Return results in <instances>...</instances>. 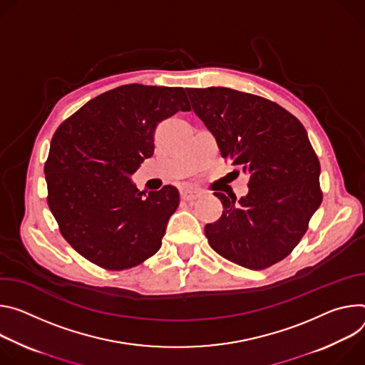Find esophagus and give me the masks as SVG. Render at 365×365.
Wrapping results in <instances>:
<instances>
[{"instance_id": "34e87169", "label": "esophagus", "mask_w": 365, "mask_h": 365, "mask_svg": "<svg viewBox=\"0 0 365 365\" xmlns=\"http://www.w3.org/2000/svg\"><path fill=\"white\" fill-rule=\"evenodd\" d=\"M201 195V191H198L197 188H191V187H187L184 190H181V197L187 201H191V200H195Z\"/></svg>"}]
</instances>
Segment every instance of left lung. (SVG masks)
I'll list each match as a JSON object with an SVG mask.
<instances>
[{
	"label": "left lung",
	"instance_id": "obj_1",
	"mask_svg": "<svg viewBox=\"0 0 365 365\" xmlns=\"http://www.w3.org/2000/svg\"><path fill=\"white\" fill-rule=\"evenodd\" d=\"M187 94L220 155L250 177L245 197L215 192L223 213L205 227L209 245L250 269L284 259L322 203L320 164L306 129L287 110L254 94L223 87Z\"/></svg>",
	"mask_w": 365,
	"mask_h": 365
}]
</instances>
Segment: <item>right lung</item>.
<instances>
[{
  "instance_id": "add662e5",
  "label": "right lung",
  "mask_w": 365,
  "mask_h": 365,
  "mask_svg": "<svg viewBox=\"0 0 365 365\" xmlns=\"http://www.w3.org/2000/svg\"><path fill=\"white\" fill-rule=\"evenodd\" d=\"M185 91L121 86L88 101L55 132L45 164L48 205L62 236L88 261L126 269L160 248L180 192L174 185L140 191L130 178L153 155L160 121L191 110Z\"/></svg>"
}]
</instances>
